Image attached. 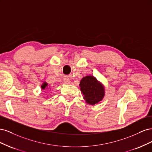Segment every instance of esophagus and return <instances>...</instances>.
<instances>
[{"label":"esophagus","mask_w":152,"mask_h":152,"mask_svg":"<svg viewBox=\"0 0 152 152\" xmlns=\"http://www.w3.org/2000/svg\"><path fill=\"white\" fill-rule=\"evenodd\" d=\"M64 82H65V84H68L70 83V80L68 79H65V80H64Z\"/></svg>","instance_id":"esophagus-1"}]
</instances>
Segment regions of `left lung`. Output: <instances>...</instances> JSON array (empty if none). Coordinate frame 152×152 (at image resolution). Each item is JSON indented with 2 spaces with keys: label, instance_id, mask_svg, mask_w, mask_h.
<instances>
[{
  "label": "left lung",
  "instance_id": "1",
  "mask_svg": "<svg viewBox=\"0 0 152 152\" xmlns=\"http://www.w3.org/2000/svg\"><path fill=\"white\" fill-rule=\"evenodd\" d=\"M82 93L84 95L86 102L90 104H95L102 101L104 97V87L95 77L86 76L80 82Z\"/></svg>",
  "mask_w": 152,
  "mask_h": 152
}]
</instances>
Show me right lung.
I'll use <instances>...</instances> for the list:
<instances>
[{"mask_svg":"<svg viewBox=\"0 0 152 152\" xmlns=\"http://www.w3.org/2000/svg\"><path fill=\"white\" fill-rule=\"evenodd\" d=\"M47 86H48V84L46 83V82H44L43 84L42 85V86H41V87H42V89H44L46 88Z\"/></svg>","mask_w":152,"mask_h":152,"instance_id":"add662e5","label":"right lung"}]
</instances>
